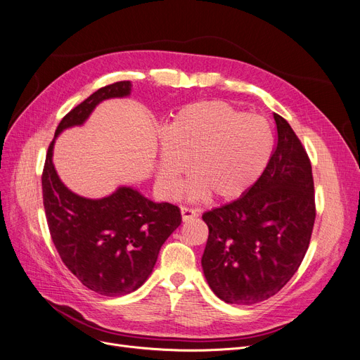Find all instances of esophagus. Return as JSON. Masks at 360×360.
<instances>
[{"mask_svg": "<svg viewBox=\"0 0 360 360\" xmlns=\"http://www.w3.org/2000/svg\"><path fill=\"white\" fill-rule=\"evenodd\" d=\"M180 211H181V218H183V221H189V219L198 217V211H196V210H192V208L181 207Z\"/></svg>", "mask_w": 360, "mask_h": 360, "instance_id": "esophagus-1", "label": "esophagus"}]
</instances>
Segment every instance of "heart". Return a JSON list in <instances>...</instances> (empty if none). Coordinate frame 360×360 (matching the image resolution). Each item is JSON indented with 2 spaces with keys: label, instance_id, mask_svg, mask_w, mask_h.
I'll return each instance as SVG.
<instances>
[{
  "label": "heart",
  "instance_id": "1",
  "mask_svg": "<svg viewBox=\"0 0 360 360\" xmlns=\"http://www.w3.org/2000/svg\"><path fill=\"white\" fill-rule=\"evenodd\" d=\"M157 183L174 196L189 165L192 198L230 202L246 195L268 169L276 136L266 118L224 101H202L174 114L164 133Z\"/></svg>",
  "mask_w": 360,
  "mask_h": 360
}]
</instances>
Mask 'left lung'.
I'll use <instances>...</instances> for the list:
<instances>
[{
  "mask_svg": "<svg viewBox=\"0 0 360 360\" xmlns=\"http://www.w3.org/2000/svg\"><path fill=\"white\" fill-rule=\"evenodd\" d=\"M274 120L278 139L262 179L202 215L210 229L203 274L226 303L253 304L278 293L309 248L316 215L311 160L285 120Z\"/></svg>",
  "mask_w": 360,
  "mask_h": 360,
  "instance_id": "1",
  "label": "left lung"
}]
</instances>
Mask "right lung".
<instances>
[{"label":"right lung","instance_id":"add662e5","mask_svg":"<svg viewBox=\"0 0 360 360\" xmlns=\"http://www.w3.org/2000/svg\"><path fill=\"white\" fill-rule=\"evenodd\" d=\"M130 92L129 80L115 82L65 114L48 148L42 173L45 215L61 261L83 285L108 297L129 295L148 280L161 246L180 226V210L168 202H152L126 186L101 199L79 196L60 180L53 150L57 136L82 126L99 102Z\"/></svg>","mask_w":360,"mask_h":360}]
</instances>
